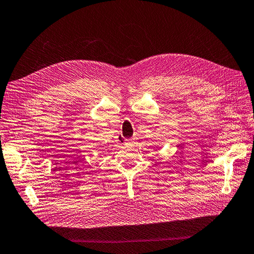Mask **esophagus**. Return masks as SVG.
Listing matches in <instances>:
<instances>
[{"instance_id":"1","label":"esophagus","mask_w":254,"mask_h":254,"mask_svg":"<svg viewBox=\"0 0 254 254\" xmlns=\"http://www.w3.org/2000/svg\"><path fill=\"white\" fill-rule=\"evenodd\" d=\"M134 141L132 140V138H126L124 140V144H127V145H131V144H133Z\"/></svg>"}]
</instances>
